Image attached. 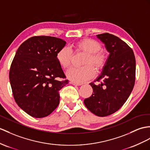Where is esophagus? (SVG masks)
<instances>
[{
  "label": "esophagus",
  "mask_w": 150,
  "mask_h": 150,
  "mask_svg": "<svg viewBox=\"0 0 150 150\" xmlns=\"http://www.w3.org/2000/svg\"><path fill=\"white\" fill-rule=\"evenodd\" d=\"M72 85H74V86H81L83 85V83H75V82H71V83Z\"/></svg>",
  "instance_id": "obj_1"
}]
</instances>
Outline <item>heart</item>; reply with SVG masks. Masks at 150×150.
<instances>
[{"label":"heart","instance_id":"1","mask_svg":"<svg viewBox=\"0 0 150 150\" xmlns=\"http://www.w3.org/2000/svg\"><path fill=\"white\" fill-rule=\"evenodd\" d=\"M76 52H82L86 53L83 61L85 66L72 67L67 72V77L71 81L82 83L92 78L95 71L103 69L106 63L107 56L103 51H101V45L96 40L86 38L80 40L74 45ZM72 58V50L69 47L64 46L58 51L56 58L60 66L64 69L71 65Z\"/></svg>","mask_w":150,"mask_h":150}]
</instances>
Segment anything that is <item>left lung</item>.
I'll return each mask as SVG.
<instances>
[{
    "mask_svg": "<svg viewBox=\"0 0 150 150\" xmlns=\"http://www.w3.org/2000/svg\"><path fill=\"white\" fill-rule=\"evenodd\" d=\"M109 53L101 74L90 83L93 93L84 100L89 110L98 116H107L117 111L133 90L136 76V58L126 42L109 33L97 35Z\"/></svg>",
    "mask_w": 150,
    "mask_h": 150,
    "instance_id": "obj_1",
    "label": "left lung"
}]
</instances>
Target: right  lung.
<instances>
[{
  "label": "right lung",
  "mask_w": 150,
  "mask_h": 150,
  "mask_svg": "<svg viewBox=\"0 0 150 150\" xmlns=\"http://www.w3.org/2000/svg\"><path fill=\"white\" fill-rule=\"evenodd\" d=\"M64 40L34 36L18 47L9 71L14 100L22 110L34 118L50 115L60 103L59 91L68 84L56 58L65 46Z\"/></svg>",
  "instance_id": "obj_1"
}]
</instances>
